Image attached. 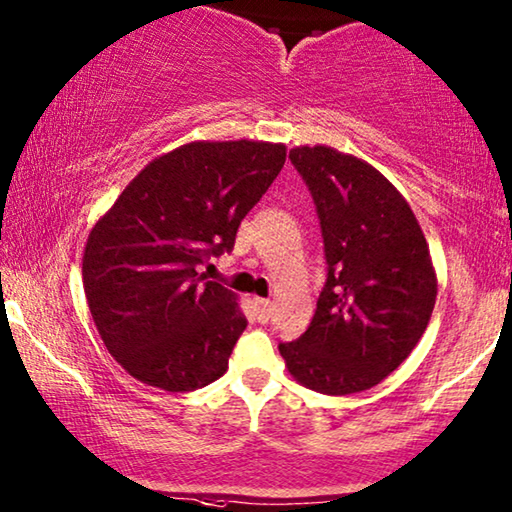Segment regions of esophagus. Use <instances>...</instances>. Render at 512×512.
<instances>
[{"label": "esophagus", "instance_id": "obj_1", "mask_svg": "<svg viewBox=\"0 0 512 512\" xmlns=\"http://www.w3.org/2000/svg\"><path fill=\"white\" fill-rule=\"evenodd\" d=\"M272 316V302L270 300H256V318L258 323H268Z\"/></svg>", "mask_w": 512, "mask_h": 512}]
</instances>
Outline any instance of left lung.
<instances>
[{
	"label": "left lung",
	"instance_id": "obj_1",
	"mask_svg": "<svg viewBox=\"0 0 512 512\" xmlns=\"http://www.w3.org/2000/svg\"><path fill=\"white\" fill-rule=\"evenodd\" d=\"M314 198L328 274L305 335L281 342L295 381L323 395L374 388L420 342L436 274L416 214L374 166L332 147L288 154Z\"/></svg>",
	"mask_w": 512,
	"mask_h": 512
}]
</instances>
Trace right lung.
Instances as JSON below:
<instances>
[{
    "instance_id": "1",
    "label": "right lung",
    "mask_w": 512,
    "mask_h": 512,
    "mask_svg": "<svg viewBox=\"0 0 512 512\" xmlns=\"http://www.w3.org/2000/svg\"><path fill=\"white\" fill-rule=\"evenodd\" d=\"M284 161L279 143L182 145L150 161L96 221L83 256L87 305L133 379L189 392L224 376L247 318L235 293L198 270L233 251Z\"/></svg>"
}]
</instances>
